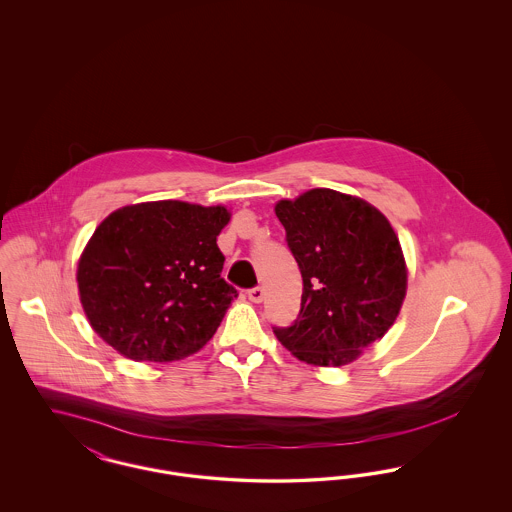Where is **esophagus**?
<instances>
[{
    "instance_id": "obj_1",
    "label": "esophagus",
    "mask_w": 512,
    "mask_h": 512,
    "mask_svg": "<svg viewBox=\"0 0 512 512\" xmlns=\"http://www.w3.org/2000/svg\"><path fill=\"white\" fill-rule=\"evenodd\" d=\"M247 297L253 303H261L263 297H265V292H263V288H253V290H247Z\"/></svg>"
}]
</instances>
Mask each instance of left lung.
Returning a JSON list of instances; mask_svg holds the SVG:
<instances>
[{"instance_id":"obj_1","label":"left lung","mask_w":512,"mask_h":512,"mask_svg":"<svg viewBox=\"0 0 512 512\" xmlns=\"http://www.w3.org/2000/svg\"><path fill=\"white\" fill-rule=\"evenodd\" d=\"M274 213L301 270L299 317L274 336L313 366H343L382 340L407 295V263L390 220L357 195L315 188Z\"/></svg>"}]
</instances>
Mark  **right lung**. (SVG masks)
Here are the masks:
<instances>
[{
    "label": "right lung",
    "mask_w": 512,
    "mask_h": 512,
    "mask_svg": "<svg viewBox=\"0 0 512 512\" xmlns=\"http://www.w3.org/2000/svg\"><path fill=\"white\" fill-rule=\"evenodd\" d=\"M224 205L146 201L103 220L76 282L90 326L132 361L171 363L211 340L238 292L222 278Z\"/></svg>",
    "instance_id": "1"
}]
</instances>
